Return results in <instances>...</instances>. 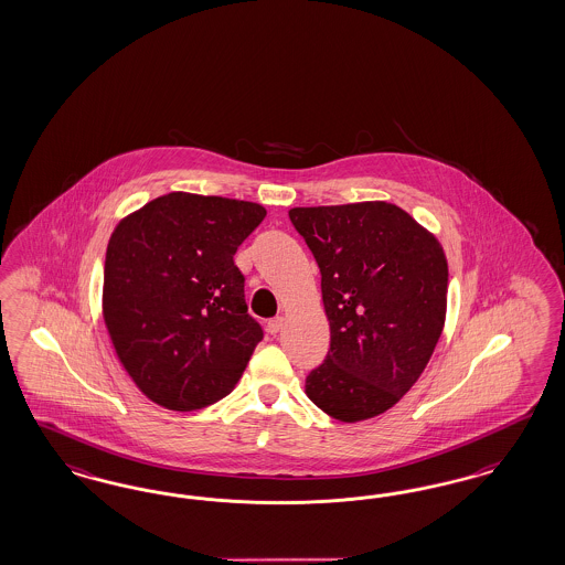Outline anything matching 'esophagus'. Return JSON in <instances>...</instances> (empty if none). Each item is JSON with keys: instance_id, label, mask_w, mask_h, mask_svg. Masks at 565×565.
Returning <instances> with one entry per match:
<instances>
[{"instance_id": "1", "label": "esophagus", "mask_w": 565, "mask_h": 565, "mask_svg": "<svg viewBox=\"0 0 565 565\" xmlns=\"http://www.w3.org/2000/svg\"><path fill=\"white\" fill-rule=\"evenodd\" d=\"M284 328V317H275V319H271L269 323H267V330H269V333H277V331L281 330Z\"/></svg>"}]
</instances>
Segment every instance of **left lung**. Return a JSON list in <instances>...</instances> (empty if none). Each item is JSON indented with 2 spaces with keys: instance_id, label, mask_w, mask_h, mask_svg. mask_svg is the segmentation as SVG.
<instances>
[{
  "instance_id": "left-lung-1",
  "label": "left lung",
  "mask_w": 565,
  "mask_h": 565,
  "mask_svg": "<svg viewBox=\"0 0 565 565\" xmlns=\"http://www.w3.org/2000/svg\"><path fill=\"white\" fill-rule=\"evenodd\" d=\"M321 271L330 352L307 396L354 424L394 407L426 370L447 319L448 265L436 235L390 202L290 211Z\"/></svg>"
}]
</instances>
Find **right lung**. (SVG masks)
Here are the masks:
<instances>
[{"label":"right lung","instance_id":"1","mask_svg":"<svg viewBox=\"0 0 565 565\" xmlns=\"http://www.w3.org/2000/svg\"><path fill=\"white\" fill-rule=\"evenodd\" d=\"M265 214L256 202L171 192L115 227L104 323L120 365L156 405L204 409L242 377L263 330L234 254Z\"/></svg>","mask_w":565,"mask_h":565}]
</instances>
